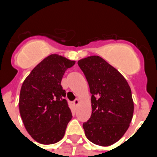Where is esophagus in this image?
<instances>
[{
	"label": "esophagus",
	"mask_w": 157,
	"mask_h": 157,
	"mask_svg": "<svg viewBox=\"0 0 157 157\" xmlns=\"http://www.w3.org/2000/svg\"><path fill=\"white\" fill-rule=\"evenodd\" d=\"M79 102H80V101H79V99H75L74 101H73V104L75 106H77L79 104Z\"/></svg>",
	"instance_id": "obj_1"
}]
</instances>
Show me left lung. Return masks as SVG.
Returning <instances> with one entry per match:
<instances>
[{
    "instance_id": "left-lung-1",
    "label": "left lung",
    "mask_w": 157,
    "mask_h": 157,
    "mask_svg": "<svg viewBox=\"0 0 157 157\" xmlns=\"http://www.w3.org/2000/svg\"><path fill=\"white\" fill-rule=\"evenodd\" d=\"M77 64L92 93V115L83 124L86 136L95 145H113L124 135L133 118L130 87L124 77L100 56L82 59Z\"/></svg>"
}]
</instances>
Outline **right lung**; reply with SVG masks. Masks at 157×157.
Segmentation results:
<instances>
[{
	"instance_id": "obj_1",
	"label": "right lung",
	"mask_w": 157,
	"mask_h": 157,
	"mask_svg": "<svg viewBox=\"0 0 157 157\" xmlns=\"http://www.w3.org/2000/svg\"><path fill=\"white\" fill-rule=\"evenodd\" d=\"M75 63L61 55H48L22 83L20 115L28 133L40 144H55L65 135L72 114L60 83L65 71Z\"/></svg>"
}]
</instances>
